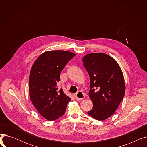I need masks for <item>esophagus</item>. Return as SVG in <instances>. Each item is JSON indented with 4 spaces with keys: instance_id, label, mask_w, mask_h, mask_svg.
Returning <instances> with one entry per match:
<instances>
[{
    "instance_id": "34e87169",
    "label": "esophagus",
    "mask_w": 147,
    "mask_h": 147,
    "mask_svg": "<svg viewBox=\"0 0 147 147\" xmlns=\"http://www.w3.org/2000/svg\"><path fill=\"white\" fill-rule=\"evenodd\" d=\"M74 96H75V98L78 100H82L84 98V95L83 94V92L82 91H79L78 92H77V93L74 95Z\"/></svg>"
}]
</instances>
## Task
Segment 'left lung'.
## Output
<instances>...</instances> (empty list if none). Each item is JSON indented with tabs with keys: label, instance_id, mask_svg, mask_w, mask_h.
Returning a JSON list of instances; mask_svg holds the SVG:
<instances>
[{
	"label": "left lung",
	"instance_id": "8db88e82",
	"mask_svg": "<svg viewBox=\"0 0 147 147\" xmlns=\"http://www.w3.org/2000/svg\"><path fill=\"white\" fill-rule=\"evenodd\" d=\"M82 61L90 77L89 96L94 105L88 114L105 120L115 113L125 94L122 71L114 59L104 53L87 54Z\"/></svg>",
	"mask_w": 147,
	"mask_h": 147
}]
</instances>
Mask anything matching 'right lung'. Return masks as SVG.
Wrapping results in <instances>:
<instances>
[{
	"mask_svg": "<svg viewBox=\"0 0 147 147\" xmlns=\"http://www.w3.org/2000/svg\"><path fill=\"white\" fill-rule=\"evenodd\" d=\"M76 55L69 51H51L38 57L31 69L29 78L30 99L42 116L46 120H55L64 115L71 98L57 82L60 73L69 61Z\"/></svg>",
	"mask_w": 147,
	"mask_h": 147,
	"instance_id": "obj_1",
	"label": "right lung"
}]
</instances>
